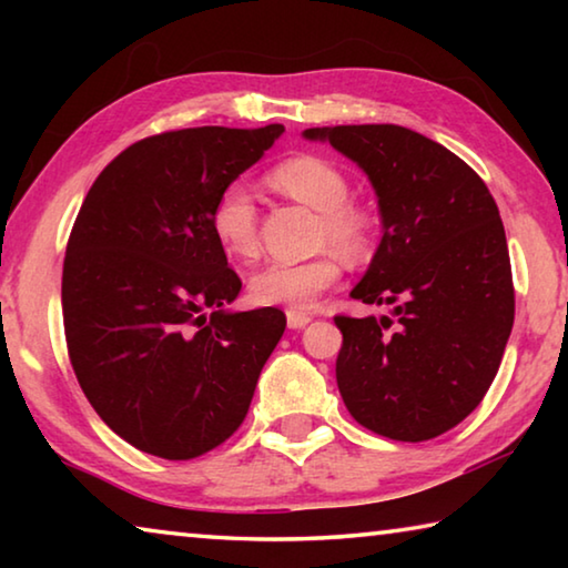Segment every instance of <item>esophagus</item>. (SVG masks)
<instances>
[{
	"mask_svg": "<svg viewBox=\"0 0 568 568\" xmlns=\"http://www.w3.org/2000/svg\"><path fill=\"white\" fill-rule=\"evenodd\" d=\"M313 318L307 313H303V311H287V328H293V331H301V328H305L307 323H311Z\"/></svg>",
	"mask_w": 568,
	"mask_h": 568,
	"instance_id": "esophagus-1",
	"label": "esophagus"
}]
</instances>
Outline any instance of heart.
<instances>
[{"instance_id":"b5f03b06","label":"heart","mask_w":568,"mask_h":568,"mask_svg":"<svg viewBox=\"0 0 568 568\" xmlns=\"http://www.w3.org/2000/svg\"><path fill=\"white\" fill-rule=\"evenodd\" d=\"M271 185L321 213L318 243L333 250L303 263H267L250 277V297L257 305L307 311L341 281L345 261H363L371 250V217L351 205V182L335 162L321 155H297L271 170ZM210 230L230 257L257 255V205L245 182H230L210 210Z\"/></svg>"}]
</instances>
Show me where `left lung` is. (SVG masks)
<instances>
[{"instance_id":"8db88e82","label":"left lung","mask_w":568,"mask_h":568,"mask_svg":"<svg viewBox=\"0 0 568 568\" xmlns=\"http://www.w3.org/2000/svg\"><path fill=\"white\" fill-rule=\"evenodd\" d=\"M303 138L331 142L368 175L383 223L351 295L393 305V318L335 315L345 408L393 440L446 434L484 400L514 328L496 200L458 155L398 124L311 128Z\"/></svg>"}]
</instances>
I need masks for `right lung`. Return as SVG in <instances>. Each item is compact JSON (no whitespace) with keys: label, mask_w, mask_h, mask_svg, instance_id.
<instances>
[{"label":"right lung","mask_w":568,"mask_h":568,"mask_svg":"<svg viewBox=\"0 0 568 568\" xmlns=\"http://www.w3.org/2000/svg\"><path fill=\"white\" fill-rule=\"evenodd\" d=\"M283 132L152 134L100 172L74 220L67 351L98 416L145 454L190 460L233 436L285 331L277 307L225 311L243 283L210 230L220 190Z\"/></svg>","instance_id":"obj_1"}]
</instances>
